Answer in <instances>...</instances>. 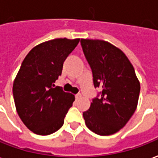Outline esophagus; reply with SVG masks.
I'll use <instances>...</instances> for the list:
<instances>
[{
	"label": "esophagus",
	"mask_w": 158,
	"mask_h": 158,
	"mask_svg": "<svg viewBox=\"0 0 158 158\" xmlns=\"http://www.w3.org/2000/svg\"><path fill=\"white\" fill-rule=\"evenodd\" d=\"M81 97H82V95L80 94V93H78V94L75 95V98L77 99V100H78V99H79V98H81Z\"/></svg>",
	"instance_id": "1"
}]
</instances>
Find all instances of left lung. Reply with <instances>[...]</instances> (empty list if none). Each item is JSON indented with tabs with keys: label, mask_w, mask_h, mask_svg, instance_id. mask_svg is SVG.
<instances>
[{
	"label": "left lung",
	"mask_w": 158,
	"mask_h": 158,
	"mask_svg": "<svg viewBox=\"0 0 158 158\" xmlns=\"http://www.w3.org/2000/svg\"><path fill=\"white\" fill-rule=\"evenodd\" d=\"M90 65L95 87H101L90 109L83 113L85 125L98 135L117 133L136 110L140 84L133 65L120 48L109 42L80 40Z\"/></svg>",
	"instance_id": "obj_1"
}]
</instances>
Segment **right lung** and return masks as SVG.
Here are the masks:
<instances>
[{
	"label": "right lung",
	"instance_id": "add662e5",
	"mask_svg": "<svg viewBox=\"0 0 158 158\" xmlns=\"http://www.w3.org/2000/svg\"><path fill=\"white\" fill-rule=\"evenodd\" d=\"M79 38H56L37 45L23 60L13 85L18 114L26 127L38 135H49L62 127L75 100L54 83Z\"/></svg>",
	"mask_w": 158,
	"mask_h": 158
}]
</instances>
